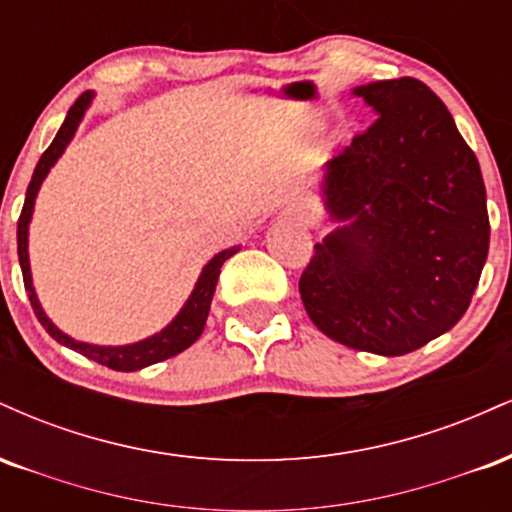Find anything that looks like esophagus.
<instances>
[{
    "instance_id": "esophagus-1",
    "label": "esophagus",
    "mask_w": 512,
    "mask_h": 512,
    "mask_svg": "<svg viewBox=\"0 0 512 512\" xmlns=\"http://www.w3.org/2000/svg\"><path fill=\"white\" fill-rule=\"evenodd\" d=\"M284 216L286 221H291V223H305L308 221V211L305 209H301V207H289V209H284Z\"/></svg>"
}]
</instances>
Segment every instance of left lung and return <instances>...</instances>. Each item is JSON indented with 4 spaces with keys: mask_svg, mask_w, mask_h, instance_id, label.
Returning a JSON list of instances; mask_svg holds the SVG:
<instances>
[{
    "mask_svg": "<svg viewBox=\"0 0 512 512\" xmlns=\"http://www.w3.org/2000/svg\"><path fill=\"white\" fill-rule=\"evenodd\" d=\"M378 115L322 170L334 228L301 276L310 320L334 342L402 356L457 325L489 255L479 161L421 81L356 86Z\"/></svg>",
    "mask_w": 512,
    "mask_h": 512,
    "instance_id": "obj_1",
    "label": "left lung"
}]
</instances>
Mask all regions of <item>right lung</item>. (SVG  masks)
Instances as JSON below:
<instances>
[{
	"label": "right lung",
	"mask_w": 512,
	"mask_h": 512,
	"mask_svg": "<svg viewBox=\"0 0 512 512\" xmlns=\"http://www.w3.org/2000/svg\"><path fill=\"white\" fill-rule=\"evenodd\" d=\"M93 98H96V93L93 91L81 93L79 101L69 108L67 117H64L57 137L52 139L48 151L40 156L38 166H35V170H33L31 185H28V190H26V202H23V209L19 216V231H16V240H19V262H21V272H23V286H26L28 298H31L33 313L40 320V325L45 327V332H48L55 342L64 344L67 349H74L76 354L91 358V361L101 363V366L122 370V373H132V370H142L146 366H151V363L166 361V358L180 354V351H185L187 346H192L197 342L199 334L204 332V325H207L211 298H214L216 281H219V274H221V264L226 262L228 257L236 255V252L240 250V245H236V248L221 250L219 255H214L207 264H204L202 274H199V279H197L195 289H192V293H190V298H187L185 305L180 308V313L175 315L161 332L151 334V337H146V339H139V342H134V344H122V346L88 344V342H79V339L69 337V334H64L60 327H57L55 322L45 315L43 305H40V301H38V293H35V289H33L31 260H28V226H31L35 197H38L40 185H43V180L48 178L50 168L55 166L57 158L64 154V149H67L69 142L74 139L76 129H79L81 120H84L86 110L91 108Z\"/></svg>",
	"instance_id": "1"
}]
</instances>
